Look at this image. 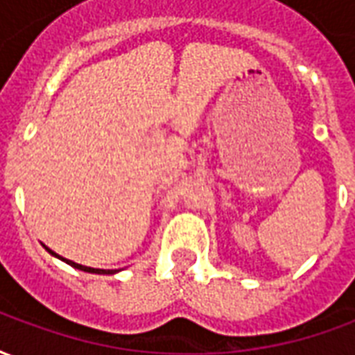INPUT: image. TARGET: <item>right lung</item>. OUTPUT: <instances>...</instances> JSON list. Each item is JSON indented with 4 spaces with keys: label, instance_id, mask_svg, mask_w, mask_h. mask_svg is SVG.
Listing matches in <instances>:
<instances>
[{
    "label": "right lung",
    "instance_id": "right-lung-1",
    "mask_svg": "<svg viewBox=\"0 0 355 355\" xmlns=\"http://www.w3.org/2000/svg\"><path fill=\"white\" fill-rule=\"evenodd\" d=\"M47 251H49V253H53L49 247H47ZM53 254H57V253H53ZM57 257H58V254H57ZM62 261H66V259H62ZM66 262H68L70 266L78 268V270H83V272H91V274H114V272H116V270H98V268L81 266V264H76V262H72V261H66Z\"/></svg>",
    "mask_w": 355,
    "mask_h": 355
}]
</instances>
